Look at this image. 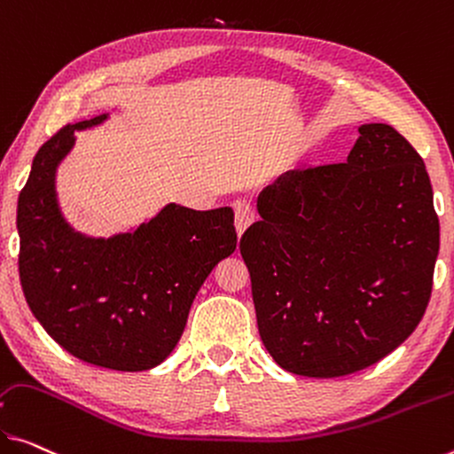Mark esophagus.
Listing matches in <instances>:
<instances>
[{
  "instance_id": "34e87169",
  "label": "esophagus",
  "mask_w": 454,
  "mask_h": 454,
  "mask_svg": "<svg viewBox=\"0 0 454 454\" xmlns=\"http://www.w3.org/2000/svg\"><path fill=\"white\" fill-rule=\"evenodd\" d=\"M233 211H235V229H237V237H241L243 233L247 231V227L254 223L255 213L254 207L247 200H235L233 203Z\"/></svg>"
}]
</instances>
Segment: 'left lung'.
I'll return each mask as SVG.
<instances>
[{
    "label": "left lung",
    "mask_w": 454,
    "mask_h": 454,
    "mask_svg": "<svg viewBox=\"0 0 454 454\" xmlns=\"http://www.w3.org/2000/svg\"><path fill=\"white\" fill-rule=\"evenodd\" d=\"M343 164L298 166L257 197L239 249L257 329L282 369L340 378L400 347L427 310L441 246L430 178L392 125Z\"/></svg>",
    "instance_id": "left-lung-1"
}]
</instances>
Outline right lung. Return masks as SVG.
I'll return each mask as SVG.
<instances>
[{
  "label": "right lung",
  "mask_w": 454,
  "mask_h": 454,
  "mask_svg": "<svg viewBox=\"0 0 454 454\" xmlns=\"http://www.w3.org/2000/svg\"><path fill=\"white\" fill-rule=\"evenodd\" d=\"M107 117L67 125L34 156L18 199L20 282L32 315L65 351L97 367L145 372L174 351L200 286L235 251L233 208L168 203L111 237L76 231L62 215L57 172L74 131Z\"/></svg>",
  "instance_id": "add662e5"
}]
</instances>
